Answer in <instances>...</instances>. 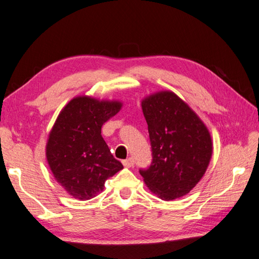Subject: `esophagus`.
<instances>
[{
  "label": "esophagus",
  "mask_w": 259,
  "mask_h": 259,
  "mask_svg": "<svg viewBox=\"0 0 259 259\" xmlns=\"http://www.w3.org/2000/svg\"><path fill=\"white\" fill-rule=\"evenodd\" d=\"M122 163H123V166H124V167H128V168L133 167V166H134V163H135V161H134V158H131V157L126 158V159H124V160L122 161Z\"/></svg>",
  "instance_id": "obj_1"
}]
</instances>
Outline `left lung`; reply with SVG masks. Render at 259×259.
Listing matches in <instances>:
<instances>
[{
    "label": "left lung",
    "mask_w": 259,
    "mask_h": 259,
    "mask_svg": "<svg viewBox=\"0 0 259 259\" xmlns=\"http://www.w3.org/2000/svg\"><path fill=\"white\" fill-rule=\"evenodd\" d=\"M141 107L148 123L152 161L139 172L160 199L183 197L198 184L210 161L212 144L208 129L174 92L149 96Z\"/></svg>",
    "instance_id": "8db88e82"
}]
</instances>
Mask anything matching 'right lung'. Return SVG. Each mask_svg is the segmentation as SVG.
<instances>
[{
    "label": "right lung",
    "instance_id": "add662e5",
    "mask_svg": "<svg viewBox=\"0 0 259 259\" xmlns=\"http://www.w3.org/2000/svg\"><path fill=\"white\" fill-rule=\"evenodd\" d=\"M120 109L118 101L76 97L53 125L47 144L48 163L56 180L75 199L96 197L106 180L123 168L101 136L103 123Z\"/></svg>",
    "mask_w": 259,
    "mask_h": 259
}]
</instances>
